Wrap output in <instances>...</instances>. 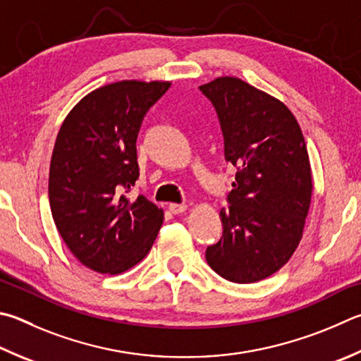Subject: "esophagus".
I'll return each mask as SVG.
<instances>
[{
  "label": "esophagus",
  "mask_w": 361,
  "mask_h": 361,
  "mask_svg": "<svg viewBox=\"0 0 361 361\" xmlns=\"http://www.w3.org/2000/svg\"><path fill=\"white\" fill-rule=\"evenodd\" d=\"M169 209H170V212H172L173 214H180V213H185V212H186L188 205H185V203H170Z\"/></svg>",
  "instance_id": "obj_1"
}]
</instances>
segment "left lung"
<instances>
[{
	"label": "left lung",
	"mask_w": 361,
	"mask_h": 361,
	"mask_svg": "<svg viewBox=\"0 0 361 361\" xmlns=\"http://www.w3.org/2000/svg\"><path fill=\"white\" fill-rule=\"evenodd\" d=\"M199 88L218 114L226 161L238 169L231 207L219 213L222 237L205 259L227 281L257 283L284 267L303 237L312 194L305 137L283 102L241 78Z\"/></svg>",
	"instance_id": "obj_1"
}]
</instances>
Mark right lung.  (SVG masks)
I'll use <instances>...</instances> for the list:
<instances>
[{"label":"right lung","instance_id":"obj_1","mask_svg":"<svg viewBox=\"0 0 361 361\" xmlns=\"http://www.w3.org/2000/svg\"><path fill=\"white\" fill-rule=\"evenodd\" d=\"M170 82H115L91 91L56 135L49 200L64 243L90 270L120 274L145 257L164 212L143 195L129 199L139 178L137 135L149 107Z\"/></svg>","mask_w":361,"mask_h":361}]
</instances>
